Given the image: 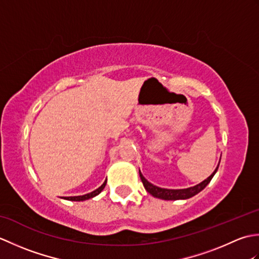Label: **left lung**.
<instances>
[{
	"mask_svg": "<svg viewBox=\"0 0 259 259\" xmlns=\"http://www.w3.org/2000/svg\"><path fill=\"white\" fill-rule=\"evenodd\" d=\"M221 162V161H219ZM219 164L217 166V168L214 169V171L209 176L207 179H205L202 181V183L198 184L194 187H189V188H186V189H166V188H160V187H157L155 185H152L151 183H149L142 174L140 172L139 170V175H140V178L142 184H144L145 189L149 192L150 195H152L153 197L156 198H160V199L163 200H178V199H188V198H191L192 196L197 195L198 192H200L205 187L210 183V180L212 179V177L214 176V174L217 172Z\"/></svg>",
	"mask_w": 259,
	"mask_h": 259,
	"instance_id": "8db88e82",
	"label": "left lung"
}]
</instances>
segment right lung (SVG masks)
I'll list each match as a JSON object with an SVG mask.
<instances>
[{"instance_id": "1", "label": "right lung", "mask_w": 259, "mask_h": 259, "mask_svg": "<svg viewBox=\"0 0 259 259\" xmlns=\"http://www.w3.org/2000/svg\"><path fill=\"white\" fill-rule=\"evenodd\" d=\"M106 184H107V180L104 181V183L99 187L98 189H96V190H93L92 192H89V194H87V195H83V196H74V197H64V199H67V200H72V201H83V200H87V199H90V198H93V197H96L97 195H99L100 194V192L103 190V188L104 187H106Z\"/></svg>"}]
</instances>
